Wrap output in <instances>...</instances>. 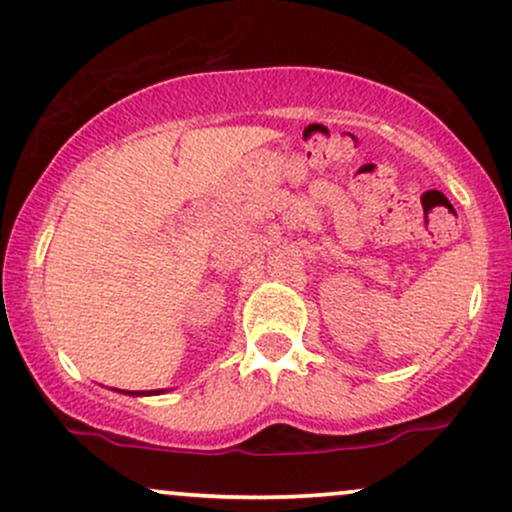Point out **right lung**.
<instances>
[{"label":"right lung","instance_id":"add662e5","mask_svg":"<svg viewBox=\"0 0 512 512\" xmlns=\"http://www.w3.org/2000/svg\"><path fill=\"white\" fill-rule=\"evenodd\" d=\"M127 395H158V390H151V392L139 390V392H127Z\"/></svg>","mask_w":512,"mask_h":512}]
</instances>
